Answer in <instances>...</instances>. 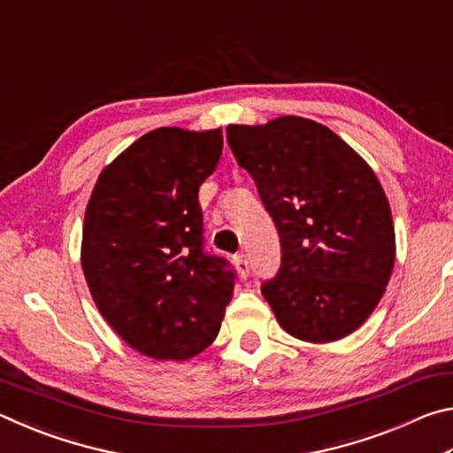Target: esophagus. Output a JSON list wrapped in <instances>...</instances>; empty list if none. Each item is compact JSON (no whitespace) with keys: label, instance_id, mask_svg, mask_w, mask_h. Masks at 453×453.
Wrapping results in <instances>:
<instances>
[{"label":"esophagus","instance_id":"obj_1","mask_svg":"<svg viewBox=\"0 0 453 453\" xmlns=\"http://www.w3.org/2000/svg\"><path fill=\"white\" fill-rule=\"evenodd\" d=\"M235 265H237V272H240L242 278H248V275H250V262H248V256H245V254H237V257H235Z\"/></svg>","mask_w":453,"mask_h":453}]
</instances>
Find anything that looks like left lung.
Wrapping results in <instances>:
<instances>
[{
    "instance_id": "8db88e82",
    "label": "left lung",
    "mask_w": 453,
    "mask_h": 453,
    "mask_svg": "<svg viewBox=\"0 0 453 453\" xmlns=\"http://www.w3.org/2000/svg\"><path fill=\"white\" fill-rule=\"evenodd\" d=\"M226 132L280 234L281 265L262 286L280 326L311 343L356 332L380 303L395 259L392 210L372 167L305 118Z\"/></svg>"
}]
</instances>
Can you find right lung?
Segmentation results:
<instances>
[{"label":"right lung","mask_w":453,"mask_h":453,"mask_svg":"<svg viewBox=\"0 0 453 453\" xmlns=\"http://www.w3.org/2000/svg\"><path fill=\"white\" fill-rule=\"evenodd\" d=\"M221 129L159 127L99 173L83 219L81 267L97 310L127 346L189 359L216 340L235 272L205 254L199 186Z\"/></svg>","instance_id":"1"}]
</instances>
